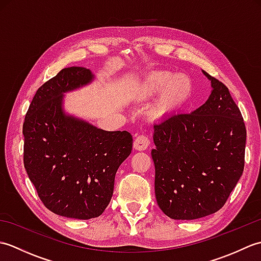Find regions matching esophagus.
<instances>
[{
  "mask_svg": "<svg viewBox=\"0 0 261 261\" xmlns=\"http://www.w3.org/2000/svg\"><path fill=\"white\" fill-rule=\"evenodd\" d=\"M149 143H150V140H149V138L147 136L139 135L135 139L134 148L137 149V150H146L149 147Z\"/></svg>",
  "mask_w": 261,
  "mask_h": 261,
  "instance_id": "esophagus-1",
  "label": "esophagus"
}]
</instances>
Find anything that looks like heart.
I'll return each mask as SVG.
<instances>
[{"label":"heart","instance_id":"heart-1","mask_svg":"<svg viewBox=\"0 0 261 261\" xmlns=\"http://www.w3.org/2000/svg\"><path fill=\"white\" fill-rule=\"evenodd\" d=\"M138 90L145 97L159 94L153 107L158 116L168 115L184 109L194 94V82L188 75L168 70H153L142 77Z\"/></svg>","mask_w":261,"mask_h":261}]
</instances>
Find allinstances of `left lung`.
Here are the masks:
<instances>
[{"mask_svg":"<svg viewBox=\"0 0 261 261\" xmlns=\"http://www.w3.org/2000/svg\"><path fill=\"white\" fill-rule=\"evenodd\" d=\"M204 75L212 93L192 113L173 114L153 125L154 194L174 220H195L223 206L245 168L247 130L222 82Z\"/></svg>","mask_w":261,"mask_h":261,"instance_id":"obj_1","label":"left lung"}]
</instances>
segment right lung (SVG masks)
I'll return each instance as SVG.
<instances>
[{
    "instance_id": "1",
    "label": "right lung",
    "mask_w": 261,
    "mask_h": 261,
    "mask_svg": "<svg viewBox=\"0 0 261 261\" xmlns=\"http://www.w3.org/2000/svg\"><path fill=\"white\" fill-rule=\"evenodd\" d=\"M93 74L68 67L38 88L27 111L23 163L43 205L55 214L97 218L113 195L119 166L132 150L127 131H104L62 108L63 94L86 85Z\"/></svg>"
}]
</instances>
